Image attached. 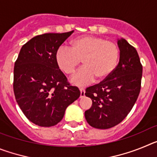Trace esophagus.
Segmentation results:
<instances>
[{
	"mask_svg": "<svg viewBox=\"0 0 157 157\" xmlns=\"http://www.w3.org/2000/svg\"><path fill=\"white\" fill-rule=\"evenodd\" d=\"M80 97L81 98H83L84 96H85V90L83 88H80Z\"/></svg>",
	"mask_w": 157,
	"mask_h": 157,
	"instance_id": "obj_1",
	"label": "esophagus"
}]
</instances>
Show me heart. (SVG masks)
I'll return each mask as SVG.
<instances>
[{
	"mask_svg": "<svg viewBox=\"0 0 157 157\" xmlns=\"http://www.w3.org/2000/svg\"><path fill=\"white\" fill-rule=\"evenodd\" d=\"M71 48L60 46L56 52V61L67 75H73L81 60L84 67L71 78L77 86H85L94 79L103 81L117 66L120 49L116 43L97 36L83 35L71 41Z\"/></svg>",
	"mask_w": 157,
	"mask_h": 157,
	"instance_id": "b5f03b06",
	"label": "heart"
}]
</instances>
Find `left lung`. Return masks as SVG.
<instances>
[{
    "mask_svg": "<svg viewBox=\"0 0 157 157\" xmlns=\"http://www.w3.org/2000/svg\"><path fill=\"white\" fill-rule=\"evenodd\" d=\"M120 62L106 79L86 89L92 106L85 112L87 123L94 128L109 129L121 123L138 99L142 65L138 52L125 39L119 40Z\"/></svg>",
    "mask_w": 157,
    "mask_h": 157,
    "instance_id": "left-lung-1",
    "label": "left lung"
}]
</instances>
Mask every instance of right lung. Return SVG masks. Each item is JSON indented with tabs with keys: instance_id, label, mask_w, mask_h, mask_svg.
Listing matches in <instances>:
<instances>
[{
	"instance_id": "1",
	"label": "right lung",
	"mask_w": 157,
	"mask_h": 157,
	"mask_svg": "<svg viewBox=\"0 0 157 157\" xmlns=\"http://www.w3.org/2000/svg\"><path fill=\"white\" fill-rule=\"evenodd\" d=\"M73 30L47 33L23 45L14 67L13 90L25 116L40 127L60 122L68 105L80 97L56 61V52Z\"/></svg>"
}]
</instances>
